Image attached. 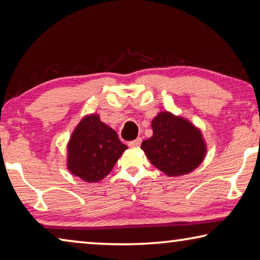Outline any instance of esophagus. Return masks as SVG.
<instances>
[{
    "mask_svg": "<svg viewBox=\"0 0 260 260\" xmlns=\"http://www.w3.org/2000/svg\"><path fill=\"white\" fill-rule=\"evenodd\" d=\"M141 142H142V140H141L140 138L136 139L134 141H131V142L128 143V146L132 147V148H136V147H140L141 146Z\"/></svg>",
    "mask_w": 260,
    "mask_h": 260,
    "instance_id": "1",
    "label": "esophagus"
}]
</instances>
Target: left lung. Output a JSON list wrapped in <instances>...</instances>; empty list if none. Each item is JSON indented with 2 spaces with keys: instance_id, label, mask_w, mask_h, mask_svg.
<instances>
[{
  "instance_id": "8db88e82",
  "label": "left lung",
  "mask_w": 260,
  "mask_h": 260,
  "mask_svg": "<svg viewBox=\"0 0 260 260\" xmlns=\"http://www.w3.org/2000/svg\"><path fill=\"white\" fill-rule=\"evenodd\" d=\"M152 136L141 149L151 164L169 177L190 173L204 160L206 143L201 129L169 111H160L151 122Z\"/></svg>"
}]
</instances>
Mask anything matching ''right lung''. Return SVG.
Here are the masks:
<instances>
[{
  "instance_id": "add662e5",
  "label": "right lung",
  "mask_w": 260,
  "mask_h": 260,
  "mask_svg": "<svg viewBox=\"0 0 260 260\" xmlns=\"http://www.w3.org/2000/svg\"><path fill=\"white\" fill-rule=\"evenodd\" d=\"M126 149L116 131L101 121L99 114H87L70 138L67 166L83 181L99 182L111 172Z\"/></svg>"
}]
</instances>
